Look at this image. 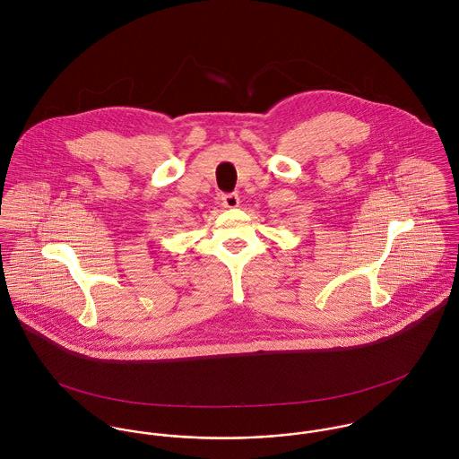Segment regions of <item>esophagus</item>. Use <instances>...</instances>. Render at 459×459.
Segmentation results:
<instances>
[{
  "label": "esophagus",
  "instance_id": "esophagus-1",
  "mask_svg": "<svg viewBox=\"0 0 459 459\" xmlns=\"http://www.w3.org/2000/svg\"><path fill=\"white\" fill-rule=\"evenodd\" d=\"M221 201H222V206H224V208H237V206L240 204V197H238L237 193H231V195H224Z\"/></svg>",
  "mask_w": 459,
  "mask_h": 459
}]
</instances>
